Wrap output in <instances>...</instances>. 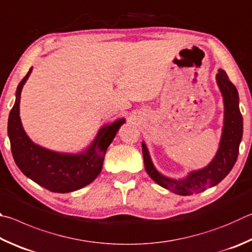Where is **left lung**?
Returning a JSON list of instances; mask_svg holds the SVG:
<instances>
[{"mask_svg":"<svg viewBox=\"0 0 252 252\" xmlns=\"http://www.w3.org/2000/svg\"><path fill=\"white\" fill-rule=\"evenodd\" d=\"M216 81L223 99V126L218 151L208 165L204 168L192 170L183 179L166 177L154 166L146 144L143 142L145 170L159 186L180 196H189L206 190L218 185L230 173L236 164L239 145L242 138L244 122L239 109V95L236 86L229 81L226 72L219 69Z\"/></svg>","mask_w":252,"mask_h":252,"instance_id":"left-lung-1","label":"left lung"}]
</instances>
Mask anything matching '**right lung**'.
<instances>
[{
  "label": "right lung",
  "mask_w": 252,
  "mask_h": 252,
  "mask_svg": "<svg viewBox=\"0 0 252 252\" xmlns=\"http://www.w3.org/2000/svg\"><path fill=\"white\" fill-rule=\"evenodd\" d=\"M32 67L16 88L15 103L10 112L7 134L15 164L26 177L53 192L78 190L94 182L103 168L106 151L125 118L100 127L85 151L77 154L59 153L33 143L22 125L20 117L21 93Z\"/></svg>",
  "instance_id": "right-lung-1"
}]
</instances>
